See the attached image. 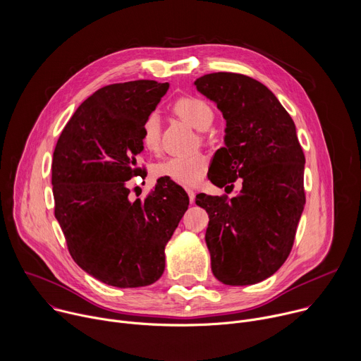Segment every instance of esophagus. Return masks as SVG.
Returning a JSON list of instances; mask_svg holds the SVG:
<instances>
[{"mask_svg":"<svg viewBox=\"0 0 361 361\" xmlns=\"http://www.w3.org/2000/svg\"><path fill=\"white\" fill-rule=\"evenodd\" d=\"M187 194H188V198H190V202H191V204H192V202H194V201H195V192H194V191H192V190H190V188H188V190H187Z\"/></svg>","mask_w":361,"mask_h":361,"instance_id":"obj_1","label":"esophagus"}]
</instances>
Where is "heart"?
<instances>
[{
	"instance_id": "heart-1",
	"label": "heart",
	"mask_w": 361,
	"mask_h": 361,
	"mask_svg": "<svg viewBox=\"0 0 361 361\" xmlns=\"http://www.w3.org/2000/svg\"><path fill=\"white\" fill-rule=\"evenodd\" d=\"M173 113L188 123L198 131H204L210 127L214 120V111L204 98L195 95H184L174 101ZM161 140L160 120L157 114L145 117L141 126V142L148 151H159ZM207 170V159L197 152L187 157H171L157 166L156 174L159 177L170 178L183 185H195L204 177Z\"/></svg>"
}]
</instances>
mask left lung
<instances>
[{
  "instance_id": "left-lung-1",
  "label": "left lung",
  "mask_w": 361,
  "mask_h": 361,
  "mask_svg": "<svg viewBox=\"0 0 361 361\" xmlns=\"http://www.w3.org/2000/svg\"><path fill=\"white\" fill-rule=\"evenodd\" d=\"M194 84L226 120V145L214 154L209 180L226 191L238 178L243 185L233 198L195 197L210 217L212 270L227 286L260 283L287 260L305 204L295 126L277 97L251 77L213 73Z\"/></svg>"
}]
</instances>
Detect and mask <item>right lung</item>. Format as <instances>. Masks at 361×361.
I'll return each instance as SVG.
<instances>
[{
    "instance_id": "1",
    "label": "right lung",
    "mask_w": 361,
    "mask_h": 361,
    "mask_svg": "<svg viewBox=\"0 0 361 361\" xmlns=\"http://www.w3.org/2000/svg\"><path fill=\"white\" fill-rule=\"evenodd\" d=\"M169 82L137 80L90 95L64 127L53 156L54 214L73 260L120 288L156 283L164 248L188 209L187 192L169 180L130 201L128 180L142 170L141 126Z\"/></svg>"
}]
</instances>
